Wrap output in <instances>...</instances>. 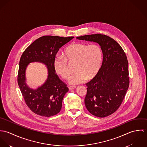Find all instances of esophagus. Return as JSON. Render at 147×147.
<instances>
[{
    "mask_svg": "<svg viewBox=\"0 0 147 147\" xmlns=\"http://www.w3.org/2000/svg\"><path fill=\"white\" fill-rule=\"evenodd\" d=\"M68 88L69 90H72V89H74L76 88V86H68Z\"/></svg>",
    "mask_w": 147,
    "mask_h": 147,
    "instance_id": "esophagus-1",
    "label": "esophagus"
}]
</instances>
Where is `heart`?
<instances>
[{"instance_id":"1","label":"heart","mask_w":147,"mask_h":147,"mask_svg":"<svg viewBox=\"0 0 147 147\" xmlns=\"http://www.w3.org/2000/svg\"><path fill=\"white\" fill-rule=\"evenodd\" d=\"M102 58V51L99 45L75 43L64 50L63 57L55 59L54 68L58 75L63 79L67 80L71 74L67 63H75V71L76 72L70 78L69 83L71 85H78L97 75L101 67Z\"/></svg>"}]
</instances>
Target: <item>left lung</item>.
Masks as SVG:
<instances>
[{"mask_svg": "<svg viewBox=\"0 0 147 147\" xmlns=\"http://www.w3.org/2000/svg\"><path fill=\"white\" fill-rule=\"evenodd\" d=\"M77 39L98 43L103 61L97 75L86 83L85 105L92 115L104 118L116 111L122 104L128 89L129 78L126 54L111 37L101 34L85 35Z\"/></svg>", "mask_w": 147, "mask_h": 147, "instance_id": "obj_1", "label": "left lung"}]
</instances>
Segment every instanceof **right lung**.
Wrapping results in <instances>:
<instances>
[{
    "mask_svg": "<svg viewBox=\"0 0 147 147\" xmlns=\"http://www.w3.org/2000/svg\"><path fill=\"white\" fill-rule=\"evenodd\" d=\"M74 38L42 36L30 44L21 55L18 85L26 104L37 115L50 117L57 114L61 110L63 97L68 91V88L55 73L54 61L59 49ZM34 61L45 63L48 70L47 81L36 90L29 88L25 82L26 67L29 63Z\"/></svg>",
    "mask_w": 147,
    "mask_h": 147,
    "instance_id": "1",
    "label": "right lung"
}]
</instances>
